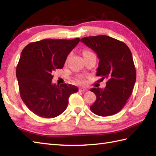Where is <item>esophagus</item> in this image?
I'll return each instance as SVG.
<instances>
[{"label":"esophagus","mask_w":156,"mask_h":156,"mask_svg":"<svg viewBox=\"0 0 156 156\" xmlns=\"http://www.w3.org/2000/svg\"><path fill=\"white\" fill-rule=\"evenodd\" d=\"M87 90V88H79V92H84Z\"/></svg>","instance_id":"1"}]
</instances>
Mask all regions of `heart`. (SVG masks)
I'll use <instances>...</instances> for the list:
<instances>
[{
    "label": "heart",
    "instance_id": "heart-1",
    "mask_svg": "<svg viewBox=\"0 0 156 156\" xmlns=\"http://www.w3.org/2000/svg\"><path fill=\"white\" fill-rule=\"evenodd\" d=\"M88 53H91V52L90 51H88V50H84L83 51V55L86 54H88ZM76 82H77L78 84H84L85 83L84 78L82 76H78V77H76Z\"/></svg>",
    "mask_w": 156,
    "mask_h": 156
}]
</instances>
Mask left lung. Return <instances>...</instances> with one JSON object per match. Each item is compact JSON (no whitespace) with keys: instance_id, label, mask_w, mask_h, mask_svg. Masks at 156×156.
<instances>
[{"instance_id":"8db88e82","label":"left lung","mask_w":156,"mask_h":156,"mask_svg":"<svg viewBox=\"0 0 156 156\" xmlns=\"http://www.w3.org/2000/svg\"><path fill=\"white\" fill-rule=\"evenodd\" d=\"M80 41L97 53L100 59L97 76L108 79L103 89L92 88L97 100L90 107L93 113L107 117L117 113L127 103L136 80L133 57L125 43L107 35L82 38Z\"/></svg>"}]
</instances>
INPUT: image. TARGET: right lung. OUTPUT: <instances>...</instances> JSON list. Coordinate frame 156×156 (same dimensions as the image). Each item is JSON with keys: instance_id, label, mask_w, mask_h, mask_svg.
<instances>
[{"instance_id": "1", "label": "right lung", "mask_w": 156, "mask_h": 156, "mask_svg": "<svg viewBox=\"0 0 156 156\" xmlns=\"http://www.w3.org/2000/svg\"><path fill=\"white\" fill-rule=\"evenodd\" d=\"M80 41L76 38L43 39L23 49L16 69L21 98L27 108L43 118H54L67 108L69 96L78 91L71 84L51 83L53 72L64 67L68 55Z\"/></svg>"}]
</instances>
